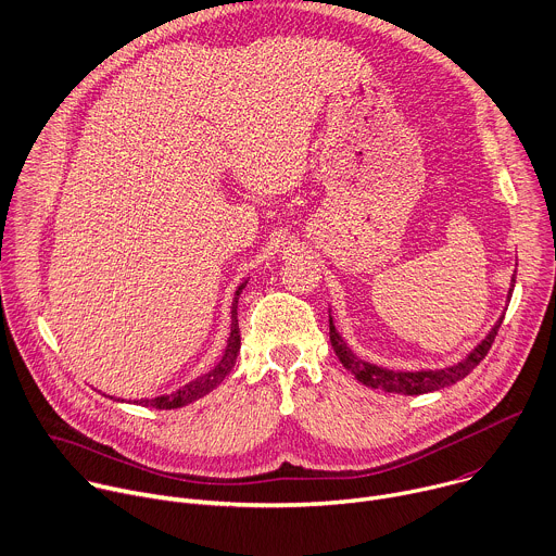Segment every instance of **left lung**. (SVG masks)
Masks as SVG:
<instances>
[{
  "instance_id": "left-lung-1",
  "label": "left lung",
  "mask_w": 556,
  "mask_h": 556,
  "mask_svg": "<svg viewBox=\"0 0 556 556\" xmlns=\"http://www.w3.org/2000/svg\"><path fill=\"white\" fill-rule=\"evenodd\" d=\"M513 288H515V275L510 279L508 301H510ZM502 318L504 316H500V320L493 325V329L486 333V338L465 359H460V362H456V364H452L447 368H434V371H389V368H382L378 364L359 359L349 349V344L340 338V333L336 331L331 316H329V340H331V346H333L338 359L342 362V366L346 368V371H351L355 376V380L362 382L364 387H368V389H382L387 393L424 395V393H432V391L452 387V384L460 382L463 378H467L473 371V368L480 364V359L489 353V349H491V344H493V340L497 336V329L502 325Z\"/></svg>"
}]
</instances>
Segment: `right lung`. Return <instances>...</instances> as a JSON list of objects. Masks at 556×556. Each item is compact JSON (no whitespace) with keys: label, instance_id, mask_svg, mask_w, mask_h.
Wrapping results in <instances>:
<instances>
[{"label":"right lung","instance_id":"add662e5","mask_svg":"<svg viewBox=\"0 0 556 556\" xmlns=\"http://www.w3.org/2000/svg\"><path fill=\"white\" fill-rule=\"evenodd\" d=\"M249 279H244L236 294H233V303H231V333H229V340H227V349L223 353V357L216 362L214 368H210L207 374H203L201 378L192 380L190 384H185L180 389H176L174 393H167V395H159V397H152V400H137L132 404L137 406H150V408H156V410H172V408H182L188 406L201 397H205L207 393H212L229 374L231 368L238 359V353H240V325H238V299L242 294V290L247 288ZM113 400V397H111Z\"/></svg>","mask_w":556,"mask_h":556}]
</instances>
